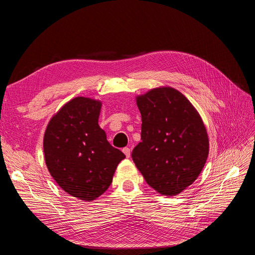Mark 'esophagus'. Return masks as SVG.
<instances>
[{
    "instance_id": "obj_1",
    "label": "esophagus",
    "mask_w": 255,
    "mask_h": 255,
    "mask_svg": "<svg viewBox=\"0 0 255 255\" xmlns=\"http://www.w3.org/2000/svg\"><path fill=\"white\" fill-rule=\"evenodd\" d=\"M122 152L126 154L127 157H129V156H130V149L128 148V146H126V148H123V149H122Z\"/></svg>"
}]
</instances>
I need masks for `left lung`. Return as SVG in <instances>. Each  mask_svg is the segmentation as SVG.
I'll use <instances>...</instances> for the list:
<instances>
[{"label":"left lung","instance_id":"8db88e82","mask_svg":"<svg viewBox=\"0 0 255 255\" xmlns=\"http://www.w3.org/2000/svg\"><path fill=\"white\" fill-rule=\"evenodd\" d=\"M136 102L142 123L134 163L159 194H180L206 163L210 144L203 121L186 97L171 87L154 88Z\"/></svg>","mask_w":255,"mask_h":255}]
</instances>
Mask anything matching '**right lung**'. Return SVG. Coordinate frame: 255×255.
Returning a JSON list of instances; mask_svg holds the SVG:
<instances>
[{
	"label": "right lung",
	"instance_id": "1",
	"mask_svg": "<svg viewBox=\"0 0 255 255\" xmlns=\"http://www.w3.org/2000/svg\"><path fill=\"white\" fill-rule=\"evenodd\" d=\"M101 106L94 99H72L50 120L43 138L50 174L60 188L84 201L104 194L126 157L107 141L99 127Z\"/></svg>",
	"mask_w": 255,
	"mask_h": 255
}]
</instances>
